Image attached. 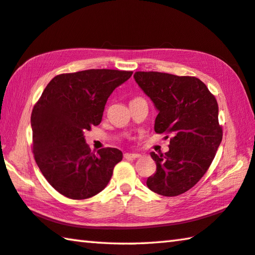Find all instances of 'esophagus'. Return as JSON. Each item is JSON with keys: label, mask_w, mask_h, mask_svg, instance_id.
I'll use <instances>...</instances> for the list:
<instances>
[{"label": "esophagus", "mask_w": 255, "mask_h": 255, "mask_svg": "<svg viewBox=\"0 0 255 255\" xmlns=\"http://www.w3.org/2000/svg\"><path fill=\"white\" fill-rule=\"evenodd\" d=\"M140 156H141V155L138 154V153H125L124 154L125 158H138Z\"/></svg>", "instance_id": "1"}]
</instances>
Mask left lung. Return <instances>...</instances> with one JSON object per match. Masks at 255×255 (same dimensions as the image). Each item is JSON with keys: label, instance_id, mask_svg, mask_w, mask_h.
<instances>
[{"label": "left lung", "instance_id": "obj_1", "mask_svg": "<svg viewBox=\"0 0 255 255\" xmlns=\"http://www.w3.org/2000/svg\"><path fill=\"white\" fill-rule=\"evenodd\" d=\"M133 79L158 112L154 130L172 136L169 152L150 153L156 172L146 184L158 195L179 196L204 176L221 145L217 101L193 76L136 72Z\"/></svg>", "mask_w": 255, "mask_h": 255}]
</instances>
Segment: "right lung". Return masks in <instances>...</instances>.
Instances as JSON below:
<instances>
[{
  "mask_svg": "<svg viewBox=\"0 0 255 255\" xmlns=\"http://www.w3.org/2000/svg\"><path fill=\"white\" fill-rule=\"evenodd\" d=\"M132 72L88 70L55 76L33 107V154L42 175L71 199H86L107 187L122 150L107 147L93 154L84 132L102 120L110 94Z\"/></svg>",
  "mask_w": 255,
  "mask_h": 255,
  "instance_id": "obj_1",
  "label": "right lung"
}]
</instances>
